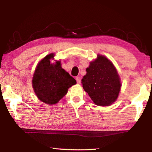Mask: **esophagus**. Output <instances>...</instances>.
<instances>
[{
	"label": "esophagus",
	"instance_id": "esophagus-1",
	"mask_svg": "<svg viewBox=\"0 0 152 152\" xmlns=\"http://www.w3.org/2000/svg\"><path fill=\"white\" fill-rule=\"evenodd\" d=\"M76 80L77 82V83H80V82H81V79H80V77H76Z\"/></svg>",
	"mask_w": 152,
	"mask_h": 152
}]
</instances>
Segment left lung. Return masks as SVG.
<instances>
[{"label": "left lung", "instance_id": "left-lung-1", "mask_svg": "<svg viewBox=\"0 0 152 152\" xmlns=\"http://www.w3.org/2000/svg\"><path fill=\"white\" fill-rule=\"evenodd\" d=\"M82 83L96 105L110 106L117 100L121 90L119 76L112 61L102 55L89 63Z\"/></svg>", "mask_w": 152, "mask_h": 152}]
</instances>
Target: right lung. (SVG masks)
Listing matches in <instances>:
<instances>
[{"label":"right lung","mask_w":152,"mask_h":152,"mask_svg":"<svg viewBox=\"0 0 152 152\" xmlns=\"http://www.w3.org/2000/svg\"><path fill=\"white\" fill-rule=\"evenodd\" d=\"M54 57V53H51L39 61L32 80L38 99L50 105L57 104L66 94L69 88L76 83V80L61 67L60 60L51 62Z\"/></svg>","instance_id":"add662e5"}]
</instances>
